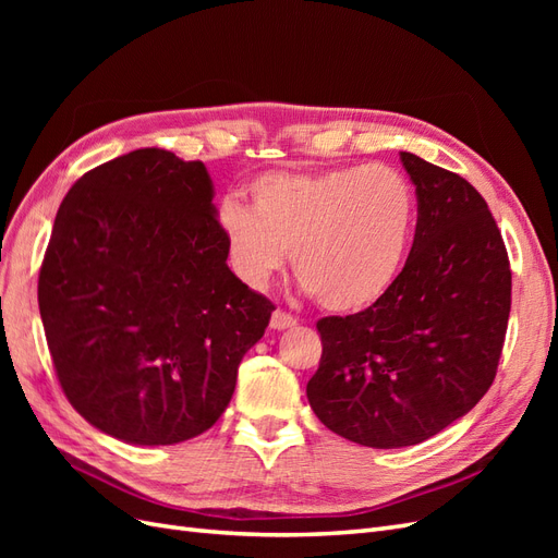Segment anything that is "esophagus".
Returning a JSON list of instances; mask_svg holds the SVG:
<instances>
[{
  "mask_svg": "<svg viewBox=\"0 0 558 558\" xmlns=\"http://www.w3.org/2000/svg\"><path fill=\"white\" fill-rule=\"evenodd\" d=\"M269 326H272L275 330H286V328H293V326H298V320H295V316H291V314H286V312L277 310V312L272 314V318H269Z\"/></svg>",
  "mask_w": 558,
  "mask_h": 558,
  "instance_id": "1",
  "label": "esophagus"
}]
</instances>
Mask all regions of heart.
Returning a JSON list of instances; mask_svg holds the SVG:
<instances>
[{
    "label": "heart",
    "instance_id": "b5f03b06",
    "mask_svg": "<svg viewBox=\"0 0 558 558\" xmlns=\"http://www.w3.org/2000/svg\"><path fill=\"white\" fill-rule=\"evenodd\" d=\"M251 207L226 199L230 260L251 289L293 272L320 307L353 314L393 289L416 232V193L393 167L277 170L248 183Z\"/></svg>",
    "mask_w": 558,
    "mask_h": 558
}]
</instances>
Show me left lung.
<instances>
[{
  "instance_id": "1",
  "label": "left lung",
  "mask_w": 558,
  "mask_h": 558,
  "mask_svg": "<svg viewBox=\"0 0 558 558\" xmlns=\"http://www.w3.org/2000/svg\"><path fill=\"white\" fill-rule=\"evenodd\" d=\"M416 185L414 244L373 307L326 316L307 398L347 440L398 449L468 414L494 384L512 305V272L484 197L442 167L400 154Z\"/></svg>"
}]
</instances>
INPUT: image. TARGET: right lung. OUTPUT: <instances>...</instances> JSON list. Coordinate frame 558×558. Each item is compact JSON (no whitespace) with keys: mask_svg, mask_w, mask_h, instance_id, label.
Masks as SVG:
<instances>
[{"mask_svg":"<svg viewBox=\"0 0 558 558\" xmlns=\"http://www.w3.org/2000/svg\"><path fill=\"white\" fill-rule=\"evenodd\" d=\"M199 160L140 148L64 195L39 312L72 408L123 442L177 445L228 408L244 353L275 312L230 272Z\"/></svg>","mask_w":558,"mask_h":558,"instance_id":"add662e5","label":"right lung"}]
</instances>
